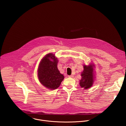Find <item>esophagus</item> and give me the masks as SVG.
<instances>
[{
    "label": "esophagus",
    "mask_w": 126,
    "mask_h": 126,
    "mask_svg": "<svg viewBox=\"0 0 126 126\" xmlns=\"http://www.w3.org/2000/svg\"><path fill=\"white\" fill-rule=\"evenodd\" d=\"M74 77L73 75H69L68 77H70V78H73Z\"/></svg>",
    "instance_id": "34e87169"
}]
</instances>
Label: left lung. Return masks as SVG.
<instances>
[{
  "label": "left lung",
  "instance_id": "obj_1",
  "mask_svg": "<svg viewBox=\"0 0 126 126\" xmlns=\"http://www.w3.org/2000/svg\"><path fill=\"white\" fill-rule=\"evenodd\" d=\"M94 65L93 64L84 65V70L81 74L82 78L80 80V86L84 89L91 88L93 84L94 80Z\"/></svg>",
  "mask_w": 126,
  "mask_h": 126
}]
</instances>
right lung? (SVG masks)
I'll list each match as a JSON object with an SVG mask.
<instances>
[{
    "label": "right lung",
    "mask_w": 126,
    "mask_h": 126,
    "mask_svg": "<svg viewBox=\"0 0 126 126\" xmlns=\"http://www.w3.org/2000/svg\"><path fill=\"white\" fill-rule=\"evenodd\" d=\"M58 62L55 55L49 53L42 59L38 68L39 81L50 90L57 89L64 79V76L58 69Z\"/></svg>",
    "instance_id": "add662e5"
}]
</instances>
